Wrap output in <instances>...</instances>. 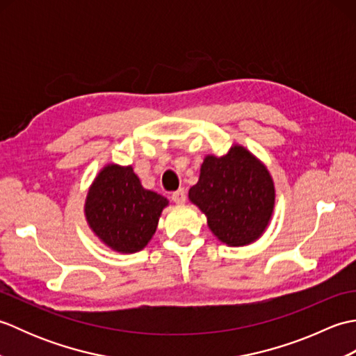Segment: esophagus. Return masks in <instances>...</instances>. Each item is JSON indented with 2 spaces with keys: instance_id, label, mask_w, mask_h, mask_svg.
I'll return each instance as SVG.
<instances>
[{
  "instance_id": "1",
  "label": "esophagus",
  "mask_w": 356,
  "mask_h": 356,
  "mask_svg": "<svg viewBox=\"0 0 356 356\" xmlns=\"http://www.w3.org/2000/svg\"><path fill=\"white\" fill-rule=\"evenodd\" d=\"M171 199H172V202H176L177 205H184L186 200V191L184 190V188H180V190L171 194Z\"/></svg>"
}]
</instances>
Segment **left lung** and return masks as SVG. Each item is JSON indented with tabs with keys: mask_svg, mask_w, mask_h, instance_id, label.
Returning a JSON list of instances; mask_svg holds the SVG:
<instances>
[{
	"mask_svg": "<svg viewBox=\"0 0 356 356\" xmlns=\"http://www.w3.org/2000/svg\"><path fill=\"white\" fill-rule=\"evenodd\" d=\"M188 197L207 217L222 243L251 245L268 229L275 208V185L268 166L240 143L223 156L207 154Z\"/></svg>",
	"mask_w": 356,
	"mask_h": 356,
	"instance_id": "left-lung-1",
	"label": "left lung"
}]
</instances>
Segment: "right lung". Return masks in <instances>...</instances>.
<instances>
[{
    "label": "right lung",
    "instance_id": "1",
    "mask_svg": "<svg viewBox=\"0 0 356 356\" xmlns=\"http://www.w3.org/2000/svg\"><path fill=\"white\" fill-rule=\"evenodd\" d=\"M168 199L142 186L133 166L104 165L87 191L84 216L102 245L119 254L142 251L157 229Z\"/></svg>",
    "mask_w": 356,
    "mask_h": 356
}]
</instances>
